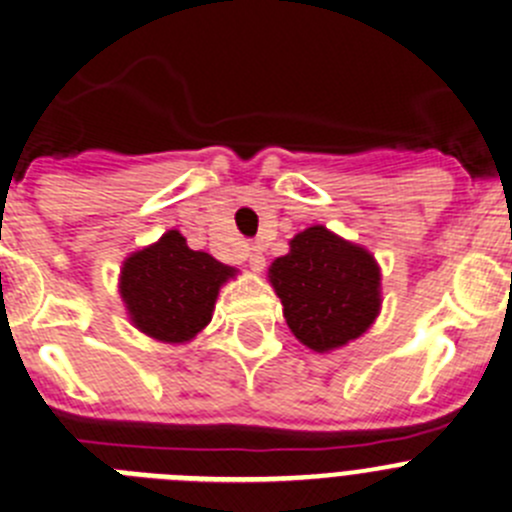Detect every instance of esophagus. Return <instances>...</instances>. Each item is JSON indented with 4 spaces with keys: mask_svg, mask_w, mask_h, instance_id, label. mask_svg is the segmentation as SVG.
Wrapping results in <instances>:
<instances>
[{
    "mask_svg": "<svg viewBox=\"0 0 512 512\" xmlns=\"http://www.w3.org/2000/svg\"><path fill=\"white\" fill-rule=\"evenodd\" d=\"M246 259H248V266H251V271H256V274H259V271H264L266 259H264V253H261L259 248H248Z\"/></svg>",
    "mask_w": 512,
    "mask_h": 512,
    "instance_id": "obj_1",
    "label": "esophagus"
}]
</instances>
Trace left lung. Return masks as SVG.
<instances>
[{
  "mask_svg": "<svg viewBox=\"0 0 512 512\" xmlns=\"http://www.w3.org/2000/svg\"><path fill=\"white\" fill-rule=\"evenodd\" d=\"M284 320L302 345L330 353L373 327L381 314V266L368 248L309 225L269 266Z\"/></svg>",
  "mask_w": 512,
  "mask_h": 512,
  "instance_id": "obj_1",
  "label": "left lung"
}]
</instances>
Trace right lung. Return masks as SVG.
Instances as JSON below:
<instances>
[{"instance_id": "obj_1", "label": "right lung", "mask_w": 512, "mask_h": 512, "mask_svg": "<svg viewBox=\"0 0 512 512\" xmlns=\"http://www.w3.org/2000/svg\"><path fill=\"white\" fill-rule=\"evenodd\" d=\"M238 269L205 251H192L180 231L129 253L121 264L119 294L129 322L147 337L185 345L213 320L215 299Z\"/></svg>"}]
</instances>
